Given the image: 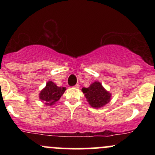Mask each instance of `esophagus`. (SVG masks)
<instances>
[{"mask_svg": "<svg viewBox=\"0 0 155 155\" xmlns=\"http://www.w3.org/2000/svg\"><path fill=\"white\" fill-rule=\"evenodd\" d=\"M74 87H75V88H79V84H76L75 85V86Z\"/></svg>", "mask_w": 155, "mask_h": 155, "instance_id": "esophagus-1", "label": "esophagus"}]
</instances>
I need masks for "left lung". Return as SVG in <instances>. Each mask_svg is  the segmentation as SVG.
Here are the masks:
<instances>
[{
  "mask_svg": "<svg viewBox=\"0 0 155 155\" xmlns=\"http://www.w3.org/2000/svg\"><path fill=\"white\" fill-rule=\"evenodd\" d=\"M81 91L89 104L93 108L103 107L111 101V94L105 90L99 81H95L87 88L83 87Z\"/></svg>",
  "mask_w": 155,
  "mask_h": 155,
  "instance_id": "8db88e82",
  "label": "left lung"
}]
</instances>
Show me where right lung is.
<instances>
[{"mask_svg": "<svg viewBox=\"0 0 155 155\" xmlns=\"http://www.w3.org/2000/svg\"><path fill=\"white\" fill-rule=\"evenodd\" d=\"M66 88L58 87L54 82L49 81L46 87L39 93V99L44 101L47 106H52L59 101Z\"/></svg>", "mask_w": 155, "mask_h": 155, "instance_id": "right-lung-1", "label": "right lung"}]
</instances>
